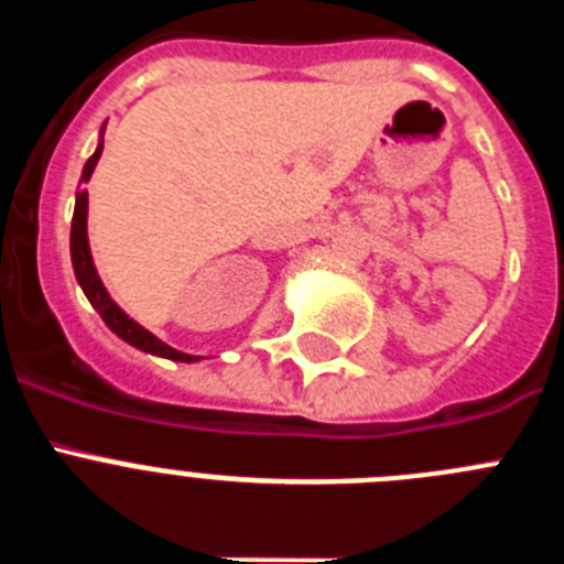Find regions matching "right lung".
Masks as SVG:
<instances>
[{"label":"right lung","mask_w":564,"mask_h":564,"mask_svg":"<svg viewBox=\"0 0 564 564\" xmlns=\"http://www.w3.org/2000/svg\"><path fill=\"white\" fill-rule=\"evenodd\" d=\"M104 134V129H101ZM104 152V138L98 141V149L93 152L87 163H84V172H82V183H87L96 172V163ZM69 257H73V271H76L78 285L82 291L87 293L89 305L96 307L101 313L104 325L115 333L118 338H123L127 344L138 347L143 352H152V356H161V358H172V361H200V356H188V352L174 350L169 344H163L161 338L152 336L147 327H141L134 318H129L121 307L115 305L112 296L107 293L104 288L101 276H98L96 265H93V253H89V239H87V188L76 194V212H73V228H69Z\"/></svg>","instance_id":"right-lung-1"}]
</instances>
